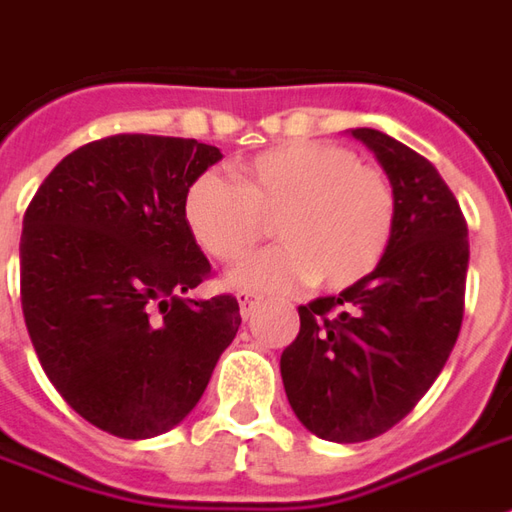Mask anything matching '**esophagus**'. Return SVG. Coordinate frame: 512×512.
I'll return each instance as SVG.
<instances>
[{"label":"esophagus","mask_w":512,"mask_h":512,"mask_svg":"<svg viewBox=\"0 0 512 512\" xmlns=\"http://www.w3.org/2000/svg\"><path fill=\"white\" fill-rule=\"evenodd\" d=\"M238 305H241V318H244V321H249V318L257 313V307H260V299H257V296H252V293H241Z\"/></svg>","instance_id":"esophagus-1"}]
</instances>
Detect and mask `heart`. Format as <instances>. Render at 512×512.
<instances>
[{
	"mask_svg": "<svg viewBox=\"0 0 512 512\" xmlns=\"http://www.w3.org/2000/svg\"><path fill=\"white\" fill-rule=\"evenodd\" d=\"M182 219L202 252L235 263L274 219L280 246L227 274L241 293H280L302 282L349 288L380 266L396 221L391 180L346 146L291 141L235 169V180L199 174L182 196Z\"/></svg>",
	"mask_w": 512,
	"mask_h": 512,
	"instance_id": "b5f03b06",
	"label": "heart"
}]
</instances>
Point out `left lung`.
Wrapping results in <instances>:
<instances>
[{
    "label": "left lung",
    "instance_id": "left-lung-1",
    "mask_svg": "<svg viewBox=\"0 0 512 512\" xmlns=\"http://www.w3.org/2000/svg\"><path fill=\"white\" fill-rule=\"evenodd\" d=\"M352 138L393 185L391 244L368 277L299 307L280 357L296 418L335 443L388 432L430 391L460 335L468 271L466 219L438 169L380 130Z\"/></svg>",
    "mask_w": 512,
    "mask_h": 512
}]
</instances>
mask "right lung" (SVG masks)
I'll return each mask as SVG.
<instances>
[{
	"instance_id": "1",
	"label": "right lung",
	"mask_w": 512,
	"mask_h": 512,
	"mask_svg": "<svg viewBox=\"0 0 512 512\" xmlns=\"http://www.w3.org/2000/svg\"><path fill=\"white\" fill-rule=\"evenodd\" d=\"M216 146L110 135L41 182L21 230V310L57 393L116 438L169 432L241 327L238 299H188L210 263L182 219Z\"/></svg>"
}]
</instances>
